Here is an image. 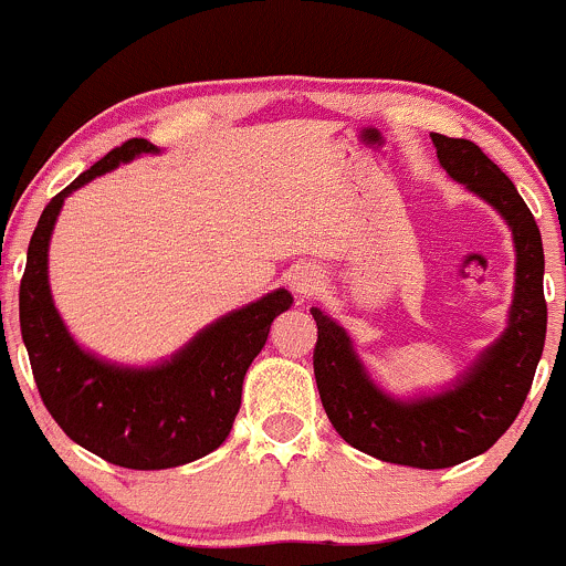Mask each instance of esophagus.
<instances>
[{"label":"esophagus","instance_id":"obj_1","mask_svg":"<svg viewBox=\"0 0 566 566\" xmlns=\"http://www.w3.org/2000/svg\"><path fill=\"white\" fill-rule=\"evenodd\" d=\"M289 283L296 294H311V291L318 289V283H322V272H318L316 266H294L289 275Z\"/></svg>","mask_w":566,"mask_h":566}]
</instances>
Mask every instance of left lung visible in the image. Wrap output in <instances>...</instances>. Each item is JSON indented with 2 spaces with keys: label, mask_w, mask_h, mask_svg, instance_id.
Here are the masks:
<instances>
[{
  "label": "left lung",
  "mask_w": 566,
  "mask_h": 566,
  "mask_svg": "<svg viewBox=\"0 0 566 566\" xmlns=\"http://www.w3.org/2000/svg\"><path fill=\"white\" fill-rule=\"evenodd\" d=\"M430 138L444 171L491 203L512 229L515 296L506 329L452 387L400 400L376 387L348 332L322 307H313L318 326L313 373L326 417L348 444L387 463L450 469L491 450L532 389L547 329L545 253L537 220L496 163L465 138L441 133Z\"/></svg>",
  "instance_id": "obj_1"
}]
</instances>
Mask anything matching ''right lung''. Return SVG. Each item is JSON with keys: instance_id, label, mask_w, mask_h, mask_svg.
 Wrapping results in <instances>:
<instances>
[{"instance_id": "right-lung-1", "label": "right lung", "mask_w": 566, "mask_h": 566, "mask_svg": "<svg viewBox=\"0 0 566 566\" xmlns=\"http://www.w3.org/2000/svg\"><path fill=\"white\" fill-rule=\"evenodd\" d=\"M149 153L160 149L130 138L51 198L29 242L19 294L21 337L45 409L75 444L138 471L185 465L229 439L244 373L272 322L294 302L285 289L272 291L203 326L171 359L149 368L106 363L73 340L49 285V242L62 203L81 185Z\"/></svg>"}]
</instances>
